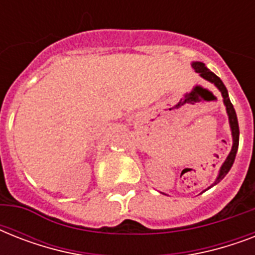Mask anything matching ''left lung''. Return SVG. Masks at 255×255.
<instances>
[{
	"label": "left lung",
	"instance_id": "1",
	"mask_svg": "<svg viewBox=\"0 0 255 255\" xmlns=\"http://www.w3.org/2000/svg\"><path fill=\"white\" fill-rule=\"evenodd\" d=\"M192 67L196 70V73H198L201 75L204 79L206 81H209L210 83H213L216 87L221 91L222 98H224V103L226 106V111H228V115H229V123H230V128H232V135H233V147H232V151H230L229 156L226 157L225 163L222 164L221 169H220V174H218L217 180L214 181L213 185H216L217 182H220L222 178L225 177L228 172L230 170L232 165L234 163V159H236V155H237V149H238V143H240V128H238V120H237V115H236V110H234L233 104L230 102L229 95H228V90H226L225 85L222 83V81L220 78L213 74L210 70L206 69V66L202 63V62H193L192 63ZM212 185V186H213Z\"/></svg>",
	"mask_w": 255,
	"mask_h": 255
}]
</instances>
